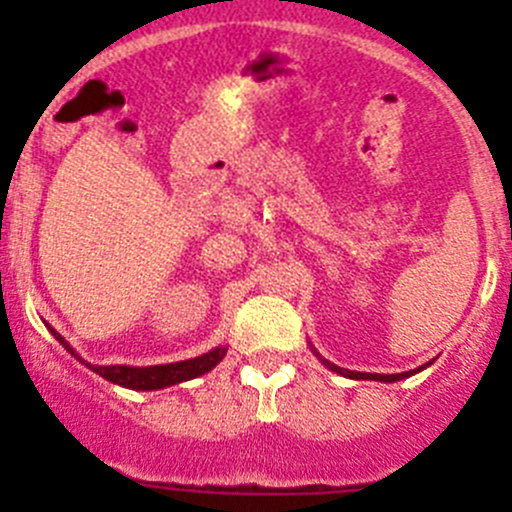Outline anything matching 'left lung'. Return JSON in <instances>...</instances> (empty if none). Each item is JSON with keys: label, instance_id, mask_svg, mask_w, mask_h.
<instances>
[{"label": "left lung", "instance_id": "left-lung-1", "mask_svg": "<svg viewBox=\"0 0 512 512\" xmlns=\"http://www.w3.org/2000/svg\"><path fill=\"white\" fill-rule=\"evenodd\" d=\"M312 352L319 356V361H322V364L327 366L329 371H337V374H342V376H349V379H364V381H386V384H394V381L409 379V376H414V374H418V371H423V369H426V366H431V361H428V364L418 366V369H414V371H401V374H366V371H349V369H342V366L332 364V361H327V359H324V356L319 354L317 349H314V347H312Z\"/></svg>", "mask_w": 512, "mask_h": 512}]
</instances>
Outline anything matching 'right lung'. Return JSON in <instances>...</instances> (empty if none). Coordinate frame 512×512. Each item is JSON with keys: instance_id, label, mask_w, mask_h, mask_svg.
Returning a JSON list of instances; mask_svg holds the SVG:
<instances>
[{"instance_id": "obj_1", "label": "right lung", "mask_w": 512, "mask_h": 512, "mask_svg": "<svg viewBox=\"0 0 512 512\" xmlns=\"http://www.w3.org/2000/svg\"><path fill=\"white\" fill-rule=\"evenodd\" d=\"M49 327V324H46ZM49 332L54 334L56 342L66 349L71 356L81 361V364L89 366L91 371H96L98 376H103L111 384L123 386V389H133V391H156V389H165V386H175L183 384V381L198 379V376L208 374L210 369L220 364L225 359L227 347H215L210 349L208 354H200L195 359H185V361H173V364H156V366H126V364H113V366H98L91 364V361H84L79 354L74 352L69 342L56 332L54 327H49Z\"/></svg>"}]
</instances>
